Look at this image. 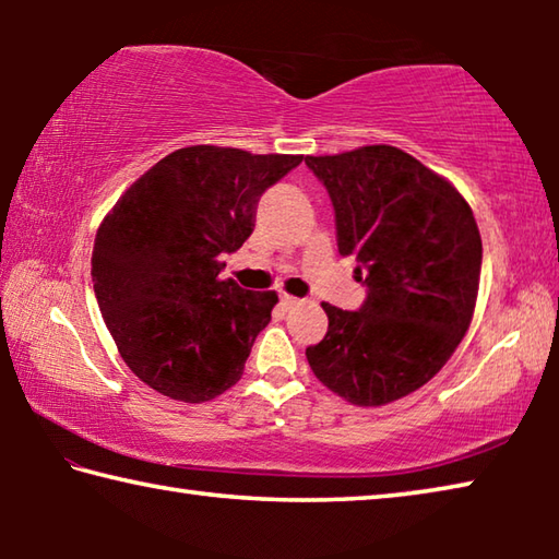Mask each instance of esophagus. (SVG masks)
<instances>
[{
    "mask_svg": "<svg viewBox=\"0 0 559 559\" xmlns=\"http://www.w3.org/2000/svg\"><path fill=\"white\" fill-rule=\"evenodd\" d=\"M281 306L283 308H296V306H300V298L288 296V293H281Z\"/></svg>",
    "mask_w": 559,
    "mask_h": 559,
    "instance_id": "obj_1",
    "label": "esophagus"
}]
</instances>
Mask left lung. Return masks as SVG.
<instances>
[{"label":"left lung","instance_id":"1","mask_svg":"<svg viewBox=\"0 0 559 559\" xmlns=\"http://www.w3.org/2000/svg\"><path fill=\"white\" fill-rule=\"evenodd\" d=\"M328 189L340 257L357 259V310L323 302L328 333L310 370L357 406L400 400L437 374L476 308L484 246L447 179L392 145L306 157Z\"/></svg>","mask_w":559,"mask_h":559}]
</instances>
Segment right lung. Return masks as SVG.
<instances>
[{
  "label": "right lung",
  "instance_id": "obj_1",
  "mask_svg": "<svg viewBox=\"0 0 559 559\" xmlns=\"http://www.w3.org/2000/svg\"><path fill=\"white\" fill-rule=\"evenodd\" d=\"M300 155L175 150L120 197L93 246L91 276L120 357L169 400L200 404L241 380L276 290L226 278L257 226L259 200Z\"/></svg>",
  "mask_w": 559,
  "mask_h": 559
}]
</instances>
